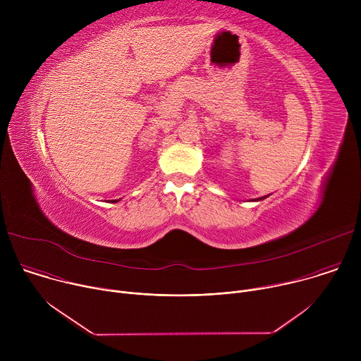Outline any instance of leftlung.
<instances>
[{
    "instance_id": "left-lung-1",
    "label": "left lung",
    "mask_w": 361,
    "mask_h": 361,
    "mask_svg": "<svg viewBox=\"0 0 361 361\" xmlns=\"http://www.w3.org/2000/svg\"><path fill=\"white\" fill-rule=\"evenodd\" d=\"M270 195V194H269ZM269 195H264V197H259V198H252L251 201H262V200H264V198H267Z\"/></svg>"
}]
</instances>
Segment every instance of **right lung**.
Masks as SVG:
<instances>
[{"instance_id": "1", "label": "right lung", "mask_w": 361, "mask_h": 361, "mask_svg": "<svg viewBox=\"0 0 361 361\" xmlns=\"http://www.w3.org/2000/svg\"><path fill=\"white\" fill-rule=\"evenodd\" d=\"M111 201H113V202H118V201H120V198H118V200H111Z\"/></svg>"}]
</instances>
